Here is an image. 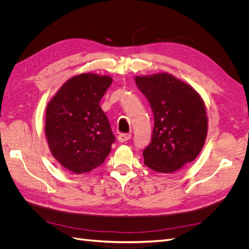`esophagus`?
<instances>
[{"instance_id": "obj_1", "label": "esophagus", "mask_w": 249, "mask_h": 249, "mask_svg": "<svg viewBox=\"0 0 249 249\" xmlns=\"http://www.w3.org/2000/svg\"><path fill=\"white\" fill-rule=\"evenodd\" d=\"M130 138H131L130 134H120V135H118V137H117L119 142H125L127 140H130Z\"/></svg>"}]
</instances>
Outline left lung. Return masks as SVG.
<instances>
[{"label": "left lung", "instance_id": "left-lung-1", "mask_svg": "<svg viewBox=\"0 0 249 249\" xmlns=\"http://www.w3.org/2000/svg\"><path fill=\"white\" fill-rule=\"evenodd\" d=\"M154 113L152 141L143 150L144 164L172 173L192 162L205 145L208 116L196 90L167 72L135 77Z\"/></svg>", "mask_w": 249, "mask_h": 249}]
</instances>
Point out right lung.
I'll list each match as a JSON object with an SVG mask.
<instances>
[{
  "label": "right lung",
  "mask_w": 249,
  "mask_h": 249,
  "mask_svg": "<svg viewBox=\"0 0 249 249\" xmlns=\"http://www.w3.org/2000/svg\"><path fill=\"white\" fill-rule=\"evenodd\" d=\"M109 76L81 73L60 87L46 111V137L53 157L77 175L99 167L115 137L100 101L111 85Z\"/></svg>",
  "instance_id": "add662e5"
}]
</instances>
